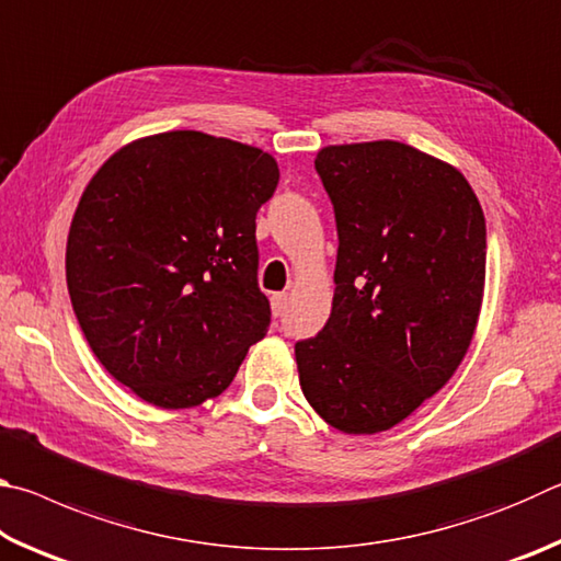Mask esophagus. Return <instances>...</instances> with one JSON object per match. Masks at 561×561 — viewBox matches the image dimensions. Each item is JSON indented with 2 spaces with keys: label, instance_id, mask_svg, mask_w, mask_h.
Segmentation results:
<instances>
[{
  "label": "esophagus",
  "instance_id": "1",
  "mask_svg": "<svg viewBox=\"0 0 561 561\" xmlns=\"http://www.w3.org/2000/svg\"><path fill=\"white\" fill-rule=\"evenodd\" d=\"M289 307V294L287 291H279V294H272V311L274 317H284V311Z\"/></svg>",
  "mask_w": 561,
  "mask_h": 561
}]
</instances>
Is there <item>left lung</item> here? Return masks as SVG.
I'll use <instances>...</instances> for the list:
<instances>
[{"mask_svg": "<svg viewBox=\"0 0 561 561\" xmlns=\"http://www.w3.org/2000/svg\"><path fill=\"white\" fill-rule=\"evenodd\" d=\"M339 252L331 317L297 341L309 405L348 435L393 428L450 381L485 291V215L458 168L398 140L321 148Z\"/></svg>", "mask_w": 561, "mask_h": 561, "instance_id": "1", "label": "left lung"}]
</instances>
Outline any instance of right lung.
I'll use <instances>...</instances> for the list:
<instances>
[{"instance_id": "add662e5", "label": "right lung", "mask_w": 561, "mask_h": 561, "mask_svg": "<svg viewBox=\"0 0 561 561\" xmlns=\"http://www.w3.org/2000/svg\"><path fill=\"white\" fill-rule=\"evenodd\" d=\"M277 183L270 153L201 130L133 140L91 178L66 284L91 351L138 398L201 405L267 334L254 220Z\"/></svg>"}]
</instances>
